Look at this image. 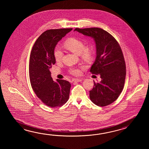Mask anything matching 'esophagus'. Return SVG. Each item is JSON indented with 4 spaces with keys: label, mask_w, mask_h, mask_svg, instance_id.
<instances>
[{
    "label": "esophagus",
    "mask_w": 149,
    "mask_h": 149,
    "mask_svg": "<svg viewBox=\"0 0 149 149\" xmlns=\"http://www.w3.org/2000/svg\"><path fill=\"white\" fill-rule=\"evenodd\" d=\"M83 80V79H78V78H77V79H73V81L74 82H80Z\"/></svg>",
    "instance_id": "obj_1"
}]
</instances>
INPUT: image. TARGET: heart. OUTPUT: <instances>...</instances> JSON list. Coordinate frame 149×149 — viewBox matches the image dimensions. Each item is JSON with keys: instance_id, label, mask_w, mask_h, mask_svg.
<instances>
[{"instance_id": "b5f03b06", "label": "heart", "mask_w": 149, "mask_h": 149, "mask_svg": "<svg viewBox=\"0 0 149 149\" xmlns=\"http://www.w3.org/2000/svg\"><path fill=\"white\" fill-rule=\"evenodd\" d=\"M64 46L73 53L79 55L82 58L90 60L92 59L94 54V49L92 46H85L84 42L80 39L76 38H70L64 42ZM54 58L55 61L59 62L62 60L63 53L60 48L56 47L54 52ZM82 69H84L82 67ZM69 72L74 76L79 75L81 70L77 68H70Z\"/></svg>"}]
</instances>
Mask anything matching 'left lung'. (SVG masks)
Segmentation results:
<instances>
[{
  "mask_svg": "<svg viewBox=\"0 0 149 149\" xmlns=\"http://www.w3.org/2000/svg\"><path fill=\"white\" fill-rule=\"evenodd\" d=\"M74 31L93 38L96 44V57L90 72L100 74L101 81H94L93 88L89 91L90 99L99 107L110 104L124 88L126 74L120 46L112 35L102 29L76 28Z\"/></svg>",
  "mask_w": 149,
  "mask_h": 149,
  "instance_id": "8db88e82",
  "label": "left lung"
}]
</instances>
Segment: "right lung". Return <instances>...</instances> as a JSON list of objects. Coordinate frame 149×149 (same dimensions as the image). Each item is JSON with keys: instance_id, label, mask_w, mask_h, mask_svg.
<instances>
[{"instance_id": "obj_1", "label": "right lung", "mask_w": 149, "mask_h": 149, "mask_svg": "<svg viewBox=\"0 0 149 149\" xmlns=\"http://www.w3.org/2000/svg\"><path fill=\"white\" fill-rule=\"evenodd\" d=\"M72 29H51L43 32L33 45L30 57L29 77L38 98L51 108L61 107L69 100L71 84L65 80L53 81L49 71L56 61L54 49L58 42Z\"/></svg>"}]
</instances>
